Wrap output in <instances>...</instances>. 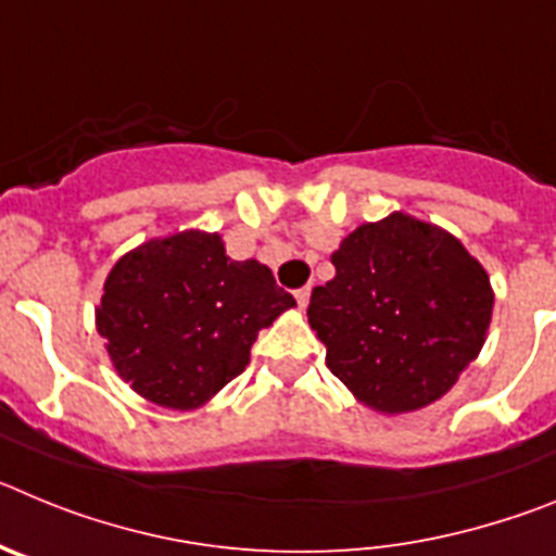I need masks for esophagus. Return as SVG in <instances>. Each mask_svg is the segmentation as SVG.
I'll return each mask as SVG.
<instances>
[{
    "mask_svg": "<svg viewBox=\"0 0 556 556\" xmlns=\"http://www.w3.org/2000/svg\"><path fill=\"white\" fill-rule=\"evenodd\" d=\"M308 294H312V289H308V287H303V289H298V292H294V301H298V306H301V308L308 306Z\"/></svg>",
    "mask_w": 556,
    "mask_h": 556,
    "instance_id": "obj_1",
    "label": "esophagus"
}]
</instances>
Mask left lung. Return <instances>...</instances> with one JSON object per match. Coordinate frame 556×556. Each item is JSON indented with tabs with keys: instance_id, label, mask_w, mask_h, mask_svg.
Returning a JSON list of instances; mask_svg holds the SVG:
<instances>
[{
	"instance_id": "left-lung-1",
	"label": "left lung",
	"mask_w": 556,
	"mask_h": 556,
	"mask_svg": "<svg viewBox=\"0 0 556 556\" xmlns=\"http://www.w3.org/2000/svg\"><path fill=\"white\" fill-rule=\"evenodd\" d=\"M331 264L306 312L328 370L381 415L440 401L488 339V269L454 233L404 211L358 225Z\"/></svg>"
}]
</instances>
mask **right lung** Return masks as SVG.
Returning <instances> with one entry per match:
<instances>
[{
    "instance_id": "1",
    "label": "right lung",
    "mask_w": 556,
    "mask_h": 556,
    "mask_svg": "<svg viewBox=\"0 0 556 556\" xmlns=\"http://www.w3.org/2000/svg\"><path fill=\"white\" fill-rule=\"evenodd\" d=\"M292 306L267 264L233 262L223 236L191 228L150 239L113 264L97 331L132 392L189 412L248 367L258 331Z\"/></svg>"
}]
</instances>
